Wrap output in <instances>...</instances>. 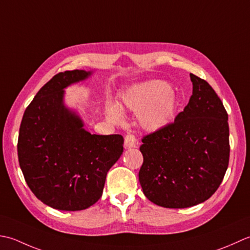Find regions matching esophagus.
I'll list each match as a JSON object with an SVG mask.
<instances>
[{
  "label": "esophagus",
  "instance_id": "esophagus-1",
  "mask_svg": "<svg viewBox=\"0 0 250 250\" xmlns=\"http://www.w3.org/2000/svg\"><path fill=\"white\" fill-rule=\"evenodd\" d=\"M138 144V141L135 138V136L132 135H126L124 139V146L126 149H129V147H135Z\"/></svg>",
  "mask_w": 250,
  "mask_h": 250
}]
</instances>
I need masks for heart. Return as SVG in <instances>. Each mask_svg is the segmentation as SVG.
Returning a JSON list of instances; mask_svg holds the SVG:
<instances>
[{
  "mask_svg": "<svg viewBox=\"0 0 250 250\" xmlns=\"http://www.w3.org/2000/svg\"><path fill=\"white\" fill-rule=\"evenodd\" d=\"M122 110L138 113L140 126L146 131H159L174 119L178 98L170 86L164 81L151 80L132 85L122 94L120 100ZM106 118L114 124H121L123 116L114 104H108Z\"/></svg>",
  "mask_w": 250,
  "mask_h": 250,
  "instance_id": "heart-1",
  "label": "heart"
}]
</instances>
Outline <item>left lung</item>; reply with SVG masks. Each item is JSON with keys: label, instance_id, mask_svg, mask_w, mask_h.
Returning <instances> with one entry per match:
<instances>
[{"label": "left lung", "instance_id": "1", "mask_svg": "<svg viewBox=\"0 0 250 250\" xmlns=\"http://www.w3.org/2000/svg\"><path fill=\"white\" fill-rule=\"evenodd\" d=\"M189 104L165 128L142 139L139 182L146 198L166 208L208 200L229 165L228 113L206 81L190 73Z\"/></svg>", "mask_w": 250, "mask_h": 250}]
</instances>
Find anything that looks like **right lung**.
Listing matches in <instances>:
<instances>
[{
    "label": "right lung",
    "mask_w": 250,
    "mask_h": 250,
    "mask_svg": "<svg viewBox=\"0 0 250 250\" xmlns=\"http://www.w3.org/2000/svg\"><path fill=\"white\" fill-rule=\"evenodd\" d=\"M94 71L56 74L24 111L18 137L19 165L30 190L55 209L83 210L103 195L106 174L123 154L121 135H91L65 88Z\"/></svg>",
    "instance_id": "obj_1"
}]
</instances>
